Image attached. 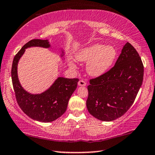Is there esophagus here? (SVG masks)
<instances>
[{
	"instance_id": "1",
	"label": "esophagus",
	"mask_w": 155,
	"mask_h": 155,
	"mask_svg": "<svg viewBox=\"0 0 155 155\" xmlns=\"http://www.w3.org/2000/svg\"><path fill=\"white\" fill-rule=\"evenodd\" d=\"M78 85H79V86H85V85H86V83H85V81H84V80H80L78 83Z\"/></svg>"
}]
</instances>
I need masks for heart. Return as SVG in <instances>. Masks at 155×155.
<instances>
[{
  "label": "heart",
  "mask_w": 155,
  "mask_h": 155,
  "mask_svg": "<svg viewBox=\"0 0 155 155\" xmlns=\"http://www.w3.org/2000/svg\"><path fill=\"white\" fill-rule=\"evenodd\" d=\"M75 57L78 61L87 63L86 71L90 76L99 77L105 74L112 68L116 59L117 51L113 46L94 44L81 48ZM70 65L75 68L72 61H70Z\"/></svg>",
  "instance_id": "heart-1"
}]
</instances>
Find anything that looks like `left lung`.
Instances as JSON below:
<instances>
[{"mask_svg": "<svg viewBox=\"0 0 155 155\" xmlns=\"http://www.w3.org/2000/svg\"><path fill=\"white\" fill-rule=\"evenodd\" d=\"M143 64L137 50L127 42L114 68L90 81L87 110L101 121L121 117L133 104L143 80Z\"/></svg>", "mask_w": 155, "mask_h": 155, "instance_id": "8db88e82", "label": "left lung"}]
</instances>
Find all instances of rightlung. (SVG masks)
Returning <instances> with one entry per match:
<instances>
[{"label": "right lung", "instance_id": "add662e5", "mask_svg": "<svg viewBox=\"0 0 155 155\" xmlns=\"http://www.w3.org/2000/svg\"><path fill=\"white\" fill-rule=\"evenodd\" d=\"M31 47L48 48L51 45L48 40H33L26 43L14 58L12 66V81L18 106L28 116L34 120L50 122L58 118L66 111L69 100L77 87L78 78L58 77L45 91L32 94L21 85L18 77L17 68L21 58ZM64 51L61 49L60 56L63 60Z\"/></svg>", "mask_w": 155, "mask_h": 155}]
</instances>
